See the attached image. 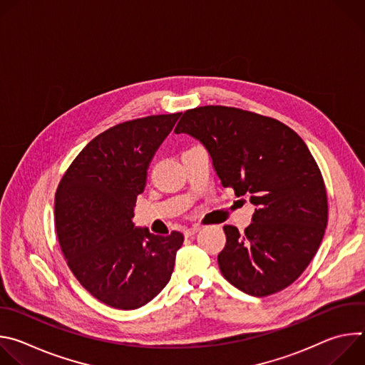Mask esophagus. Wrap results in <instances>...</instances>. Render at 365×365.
Returning a JSON list of instances; mask_svg holds the SVG:
<instances>
[{
  "mask_svg": "<svg viewBox=\"0 0 365 365\" xmlns=\"http://www.w3.org/2000/svg\"><path fill=\"white\" fill-rule=\"evenodd\" d=\"M199 230H200V227H197V225H193L192 228H187V230H185V232H183V234H185V237H186V238H189V237H193V235H195V234H196Z\"/></svg>",
  "mask_w": 365,
  "mask_h": 365,
  "instance_id": "obj_1",
  "label": "esophagus"
}]
</instances>
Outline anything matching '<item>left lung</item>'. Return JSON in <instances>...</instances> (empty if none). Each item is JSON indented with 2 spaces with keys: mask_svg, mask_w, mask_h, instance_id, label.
I'll return each instance as SVG.
<instances>
[{
  "mask_svg": "<svg viewBox=\"0 0 365 365\" xmlns=\"http://www.w3.org/2000/svg\"><path fill=\"white\" fill-rule=\"evenodd\" d=\"M175 133L197 138L222 186L255 205L242 234L224 227L222 276L257 297L290 286L317 254L328 224L325 182L304 141L279 120L224 106L185 111Z\"/></svg>",
  "mask_w": 365,
  "mask_h": 365,
  "instance_id": "obj_1",
  "label": "left lung"
}]
</instances>
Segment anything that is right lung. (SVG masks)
<instances>
[{
  "mask_svg": "<svg viewBox=\"0 0 365 365\" xmlns=\"http://www.w3.org/2000/svg\"><path fill=\"white\" fill-rule=\"evenodd\" d=\"M180 114L135 118L101 133L59 182L55 227L63 257L76 280L111 307H141L172 277L183 235H154L131 220L153 154Z\"/></svg>",
  "mask_w": 365,
  "mask_h": 365,
  "instance_id": "1",
  "label": "right lung"
}]
</instances>
